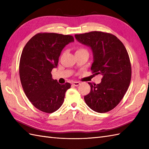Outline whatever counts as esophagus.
Instances as JSON below:
<instances>
[{
  "mask_svg": "<svg viewBox=\"0 0 149 149\" xmlns=\"http://www.w3.org/2000/svg\"><path fill=\"white\" fill-rule=\"evenodd\" d=\"M72 84L75 86H78L80 84V83H79V82H78V81H75V82H73Z\"/></svg>",
  "mask_w": 149,
  "mask_h": 149,
  "instance_id": "34e87169",
  "label": "esophagus"
}]
</instances>
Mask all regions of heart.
<instances>
[{"label": "heart", "instance_id": "b5f03b06", "mask_svg": "<svg viewBox=\"0 0 149 149\" xmlns=\"http://www.w3.org/2000/svg\"><path fill=\"white\" fill-rule=\"evenodd\" d=\"M82 50H86L84 49H79L77 51H82Z\"/></svg>", "mask_w": 149, "mask_h": 149}]
</instances>
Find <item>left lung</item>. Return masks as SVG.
Here are the masks:
<instances>
[{
    "label": "left lung",
    "mask_w": 149,
    "mask_h": 149,
    "mask_svg": "<svg viewBox=\"0 0 149 149\" xmlns=\"http://www.w3.org/2000/svg\"><path fill=\"white\" fill-rule=\"evenodd\" d=\"M79 42L90 47L93 54L91 70L102 76L100 83L90 85L84 96L88 106L97 113L113 109L127 91L131 79L130 59L125 46L113 34L100 31L75 34Z\"/></svg>",
    "instance_id": "1"
}]
</instances>
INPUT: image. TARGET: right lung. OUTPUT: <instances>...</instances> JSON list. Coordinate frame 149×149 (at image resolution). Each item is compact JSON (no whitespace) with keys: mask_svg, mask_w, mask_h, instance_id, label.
<instances>
[{"mask_svg":"<svg viewBox=\"0 0 149 149\" xmlns=\"http://www.w3.org/2000/svg\"><path fill=\"white\" fill-rule=\"evenodd\" d=\"M72 36L57 33H38L29 40L22 50L19 74L28 99L37 109L51 113L64 102L68 83L60 84L52 78L64 47L74 42Z\"/></svg>","mask_w":149,"mask_h":149,"instance_id":"1","label":"right lung"}]
</instances>
